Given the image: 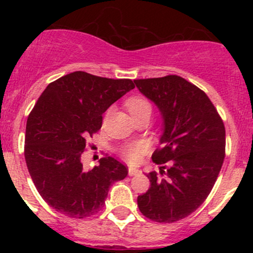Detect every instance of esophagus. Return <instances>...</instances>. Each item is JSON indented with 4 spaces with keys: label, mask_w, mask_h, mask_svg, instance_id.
<instances>
[{
    "label": "esophagus",
    "mask_w": 253,
    "mask_h": 253,
    "mask_svg": "<svg viewBox=\"0 0 253 253\" xmlns=\"http://www.w3.org/2000/svg\"><path fill=\"white\" fill-rule=\"evenodd\" d=\"M139 172H140V170H139V169H135V168H129V169H128V175H129V176L138 175Z\"/></svg>",
    "instance_id": "1"
}]
</instances>
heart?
I'll use <instances>...</instances> for the list:
<instances>
[{"label": "heart", "instance_id": "1", "mask_svg": "<svg viewBox=\"0 0 253 253\" xmlns=\"http://www.w3.org/2000/svg\"><path fill=\"white\" fill-rule=\"evenodd\" d=\"M126 108L129 112V114L132 115L133 119L138 118L139 115H143L145 113L150 112L151 113V104L146 98L143 96H132L126 101ZM145 151V146L143 144H130L127 145L126 147L123 150V155L127 161L130 163H134L140 158V156L143 155Z\"/></svg>", "mask_w": 253, "mask_h": 253}]
</instances>
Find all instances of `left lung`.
I'll return each instance as SVG.
<instances>
[{
  "instance_id": "1",
  "label": "left lung",
  "mask_w": 253,
  "mask_h": 253,
  "mask_svg": "<svg viewBox=\"0 0 253 253\" xmlns=\"http://www.w3.org/2000/svg\"><path fill=\"white\" fill-rule=\"evenodd\" d=\"M134 83L163 118L161 149L152 155L163 164V177L147 173L151 185L138 196V207L153 221H178L210 195L225 158V126L207 95L184 78L169 75Z\"/></svg>"
}]
</instances>
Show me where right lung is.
<instances>
[{
	"instance_id": "right-lung-1",
	"label": "right lung",
	"mask_w": 253,
	"mask_h": 253,
	"mask_svg": "<svg viewBox=\"0 0 253 253\" xmlns=\"http://www.w3.org/2000/svg\"><path fill=\"white\" fill-rule=\"evenodd\" d=\"M134 88L130 80H112L75 71L48 84L28 115L25 159L37 190L53 210L70 217L94 215L109 187L128 173L110 156L85 170L81 156L86 139L102 126V114Z\"/></svg>"
}]
</instances>
